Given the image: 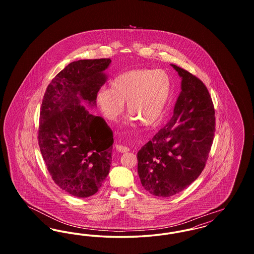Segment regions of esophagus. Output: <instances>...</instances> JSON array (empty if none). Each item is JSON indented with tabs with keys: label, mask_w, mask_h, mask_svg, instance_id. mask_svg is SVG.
Returning a JSON list of instances; mask_svg holds the SVG:
<instances>
[{
	"label": "esophagus",
	"mask_w": 254,
	"mask_h": 254,
	"mask_svg": "<svg viewBox=\"0 0 254 254\" xmlns=\"http://www.w3.org/2000/svg\"><path fill=\"white\" fill-rule=\"evenodd\" d=\"M115 148L117 151L121 152V153H126L127 151H129V148L127 146H125V145H115Z\"/></svg>",
	"instance_id": "34e87169"
}]
</instances>
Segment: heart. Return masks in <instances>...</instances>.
<instances>
[{"label":"heart","mask_w":254,"mask_h":254,"mask_svg":"<svg viewBox=\"0 0 254 254\" xmlns=\"http://www.w3.org/2000/svg\"><path fill=\"white\" fill-rule=\"evenodd\" d=\"M172 91V82L164 70L134 69L122 73L111 82V88L103 87L96 102L103 116L115 122L127 103L132 120L145 127L155 126L164 116Z\"/></svg>","instance_id":"heart-1"}]
</instances>
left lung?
<instances>
[{"label": "left lung", "mask_w": 254, "mask_h": 254, "mask_svg": "<svg viewBox=\"0 0 254 254\" xmlns=\"http://www.w3.org/2000/svg\"><path fill=\"white\" fill-rule=\"evenodd\" d=\"M170 65L182 79L181 92L170 119L137 153L142 186L159 197L179 193L198 178L215 132V111L205 85Z\"/></svg>", "instance_id": "8db88e82"}]
</instances>
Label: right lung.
<instances>
[{"instance_id": "1", "label": "right lung", "mask_w": 254, "mask_h": 254, "mask_svg": "<svg viewBox=\"0 0 254 254\" xmlns=\"http://www.w3.org/2000/svg\"><path fill=\"white\" fill-rule=\"evenodd\" d=\"M110 63H70L51 81L43 99L40 150L53 181L75 197L96 193L110 169L112 131L87 109L97 107V92L108 80Z\"/></svg>"}]
</instances>
